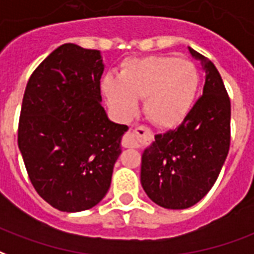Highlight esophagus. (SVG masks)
Returning <instances> with one entry per match:
<instances>
[{
	"label": "esophagus",
	"mask_w": 254,
	"mask_h": 254,
	"mask_svg": "<svg viewBox=\"0 0 254 254\" xmlns=\"http://www.w3.org/2000/svg\"><path fill=\"white\" fill-rule=\"evenodd\" d=\"M144 132H145V129L142 127H137L134 130H129V132L124 136V138H122V146H125V148H138V146H140L138 134Z\"/></svg>",
	"instance_id": "obj_1"
}]
</instances>
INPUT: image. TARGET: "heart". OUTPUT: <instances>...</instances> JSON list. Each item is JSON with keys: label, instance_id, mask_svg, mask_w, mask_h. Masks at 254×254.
<instances>
[{"label": "heart", "instance_id": "b5f03b06", "mask_svg": "<svg viewBox=\"0 0 254 254\" xmlns=\"http://www.w3.org/2000/svg\"><path fill=\"white\" fill-rule=\"evenodd\" d=\"M198 72L191 63L176 56H146L129 59L120 80L106 76L102 91L108 105L122 120L137 112V99L144 98L142 110L157 127L178 125L189 113L198 89Z\"/></svg>", "mask_w": 254, "mask_h": 254}]
</instances>
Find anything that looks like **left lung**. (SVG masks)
I'll return each instance as SVG.
<instances>
[{
  "label": "left lung",
  "mask_w": 254,
  "mask_h": 254,
  "mask_svg": "<svg viewBox=\"0 0 254 254\" xmlns=\"http://www.w3.org/2000/svg\"><path fill=\"white\" fill-rule=\"evenodd\" d=\"M206 71L203 94L183 122L156 134L141 157V186L164 208L198 203L211 190L230 148V98L211 60L189 48Z\"/></svg>",
  "instance_id": "obj_1"
}]
</instances>
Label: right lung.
<instances>
[{
  "mask_svg": "<svg viewBox=\"0 0 254 254\" xmlns=\"http://www.w3.org/2000/svg\"><path fill=\"white\" fill-rule=\"evenodd\" d=\"M99 51L63 44L28 80L18 121V148L37 194L52 207L76 213L108 192L127 125L101 105Z\"/></svg>",
  "mask_w": 254,
  "mask_h": 254,
  "instance_id": "add662e5",
  "label": "right lung"
}]
</instances>
